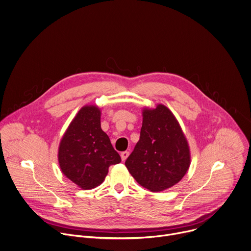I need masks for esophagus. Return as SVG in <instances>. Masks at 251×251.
Masks as SVG:
<instances>
[{
  "mask_svg": "<svg viewBox=\"0 0 251 251\" xmlns=\"http://www.w3.org/2000/svg\"><path fill=\"white\" fill-rule=\"evenodd\" d=\"M128 155H129V152H128V151H124V152H122V153H121L122 160H123V161H126V158L128 157Z\"/></svg>",
  "mask_w": 251,
  "mask_h": 251,
  "instance_id": "esophagus-1",
  "label": "esophagus"
}]
</instances>
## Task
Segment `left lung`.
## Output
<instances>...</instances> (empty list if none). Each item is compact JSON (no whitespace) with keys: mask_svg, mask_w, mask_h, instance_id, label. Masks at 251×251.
<instances>
[{"mask_svg":"<svg viewBox=\"0 0 251 251\" xmlns=\"http://www.w3.org/2000/svg\"><path fill=\"white\" fill-rule=\"evenodd\" d=\"M125 164L135 180L152 192L172 187L183 177L190 164L189 148L167 107L143 110L139 141Z\"/></svg>","mask_w":251,"mask_h":251,"instance_id":"left-lung-1","label":"left lung"}]
</instances>
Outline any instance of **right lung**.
I'll return each mask as SVG.
<instances>
[{"label": "right lung", "mask_w": 251, "mask_h": 251, "mask_svg": "<svg viewBox=\"0 0 251 251\" xmlns=\"http://www.w3.org/2000/svg\"><path fill=\"white\" fill-rule=\"evenodd\" d=\"M100 114L95 106L83 107L68 127L59 148L63 174L83 189L101 184L109 167L122 161L101 128Z\"/></svg>", "instance_id": "right-lung-1"}]
</instances>
